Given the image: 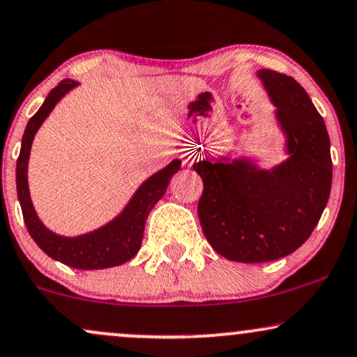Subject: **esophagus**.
<instances>
[{"mask_svg":"<svg viewBox=\"0 0 357 357\" xmlns=\"http://www.w3.org/2000/svg\"><path fill=\"white\" fill-rule=\"evenodd\" d=\"M183 162H184V165H186V166H191L192 162H195V156H192L191 153H184V154H183Z\"/></svg>","mask_w":357,"mask_h":357,"instance_id":"34e87169","label":"esophagus"}]
</instances>
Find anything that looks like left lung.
Segmentation results:
<instances>
[{
    "label": "left lung",
    "instance_id": "left-lung-1",
    "mask_svg": "<svg viewBox=\"0 0 357 357\" xmlns=\"http://www.w3.org/2000/svg\"><path fill=\"white\" fill-rule=\"evenodd\" d=\"M286 137L287 160L263 169L248 158L192 165L204 184L197 204L211 248L236 263H266L306 243L328 204L333 161L323 116L291 76L257 71Z\"/></svg>",
    "mask_w": 357,
    "mask_h": 357
}]
</instances>
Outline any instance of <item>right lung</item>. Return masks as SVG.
I'll return each mask as SVG.
<instances>
[{
	"label": "right lung",
	"mask_w": 357,
	"mask_h": 357,
	"mask_svg": "<svg viewBox=\"0 0 357 357\" xmlns=\"http://www.w3.org/2000/svg\"><path fill=\"white\" fill-rule=\"evenodd\" d=\"M79 83L73 79H63L61 83L51 89L41 108L29 119L21 139V151L16 162V191L23 211L24 225L31 234L34 243L40 246L50 257L75 269H106L114 268L137 255L144 234V225L153 206L161 199L167 190L173 174L181 167V161L173 160L161 171L149 176L137 188L130 203L113 221L105 226L75 238L59 236L43 225L36 211H34L31 196L28 188V161L31 153V144L38 130L48 118L58 101L76 88Z\"/></svg>",
	"instance_id": "add662e5"
}]
</instances>
